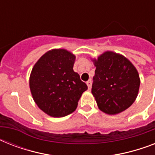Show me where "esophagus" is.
I'll use <instances>...</instances> for the list:
<instances>
[{
	"label": "esophagus",
	"mask_w": 155,
	"mask_h": 155,
	"mask_svg": "<svg viewBox=\"0 0 155 155\" xmlns=\"http://www.w3.org/2000/svg\"><path fill=\"white\" fill-rule=\"evenodd\" d=\"M87 88H88V90H90L91 88H92V80H87Z\"/></svg>",
	"instance_id": "1"
}]
</instances>
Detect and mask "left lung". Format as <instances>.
Masks as SVG:
<instances>
[{
    "instance_id": "obj_1",
    "label": "left lung",
    "mask_w": 155,
    "mask_h": 155,
    "mask_svg": "<svg viewBox=\"0 0 155 155\" xmlns=\"http://www.w3.org/2000/svg\"><path fill=\"white\" fill-rule=\"evenodd\" d=\"M96 67L92 93L98 108L115 115L132 105L138 94L140 78L137 69L120 54L106 51L93 59Z\"/></svg>"
}]
</instances>
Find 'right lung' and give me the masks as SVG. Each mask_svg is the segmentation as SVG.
<instances>
[{"instance_id": "add662e5", "label": "right lung", "mask_w": 155, "mask_h": 155, "mask_svg": "<svg viewBox=\"0 0 155 155\" xmlns=\"http://www.w3.org/2000/svg\"><path fill=\"white\" fill-rule=\"evenodd\" d=\"M75 56L64 49L45 53L35 64L30 88L38 108L53 117H63L76 109L87 84L73 71Z\"/></svg>"}]
</instances>
